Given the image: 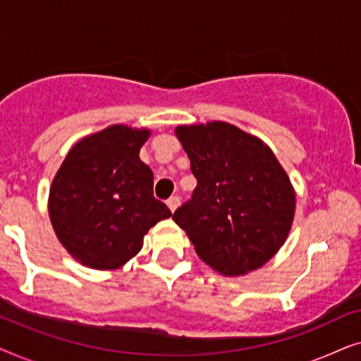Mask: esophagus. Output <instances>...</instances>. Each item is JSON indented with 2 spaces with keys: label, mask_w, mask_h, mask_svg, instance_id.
Masks as SVG:
<instances>
[{
  "label": "esophagus",
  "mask_w": 361,
  "mask_h": 361,
  "mask_svg": "<svg viewBox=\"0 0 361 361\" xmlns=\"http://www.w3.org/2000/svg\"><path fill=\"white\" fill-rule=\"evenodd\" d=\"M166 204H167V207H169L171 212H176V209H177V207H179V204H180V199H179V197H177V195H172L171 199H167Z\"/></svg>",
  "instance_id": "obj_1"
}]
</instances>
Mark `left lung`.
<instances>
[{"label": "left lung", "instance_id": "1", "mask_svg": "<svg viewBox=\"0 0 361 361\" xmlns=\"http://www.w3.org/2000/svg\"><path fill=\"white\" fill-rule=\"evenodd\" d=\"M176 136L197 179L192 199L172 220L216 273L259 269L288 240L295 190L263 140L226 121L180 125Z\"/></svg>", "mask_w": 361, "mask_h": 361}]
</instances>
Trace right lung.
I'll use <instances>...</instances> for the list:
<instances>
[{"label":"right lung","mask_w":361,"mask_h":361,"mask_svg":"<svg viewBox=\"0 0 361 361\" xmlns=\"http://www.w3.org/2000/svg\"><path fill=\"white\" fill-rule=\"evenodd\" d=\"M147 128L111 125L67 152L49 190V219L78 263L118 269L142 248L157 221L172 215L152 195V171L140 159Z\"/></svg>","instance_id":"1"}]
</instances>
